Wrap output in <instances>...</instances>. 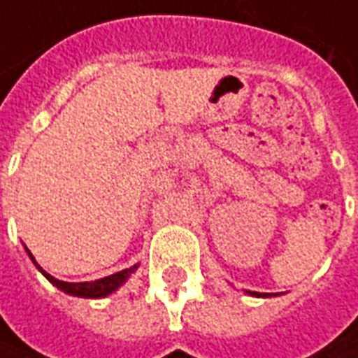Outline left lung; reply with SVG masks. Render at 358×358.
<instances>
[{"label":"left lung","mask_w":358,"mask_h":358,"mask_svg":"<svg viewBox=\"0 0 358 358\" xmlns=\"http://www.w3.org/2000/svg\"><path fill=\"white\" fill-rule=\"evenodd\" d=\"M248 296H259V299H269V296H277V292H256V291H244Z\"/></svg>","instance_id":"left-lung-1"}]
</instances>
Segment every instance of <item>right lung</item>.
Here are the masks:
<instances>
[{"instance_id":"1","label":"right lung","mask_w":358,"mask_h":358,"mask_svg":"<svg viewBox=\"0 0 358 358\" xmlns=\"http://www.w3.org/2000/svg\"><path fill=\"white\" fill-rule=\"evenodd\" d=\"M24 250H27V254H29V257L32 259V264L36 266V269H38L40 273L48 279L50 283L54 285V287H57L59 291L66 292V294H71V296H81V299H104V296H108V294H112L114 291H118L120 287L126 283L127 279L131 277V273H136V269L139 267V264H136V266L127 267V269H122V271H118V273L108 275V277L96 279V281L66 283V281H59V279H56V277H52L50 273H46V271L36 264V259H34V256L29 252V248H24Z\"/></svg>"}]
</instances>
